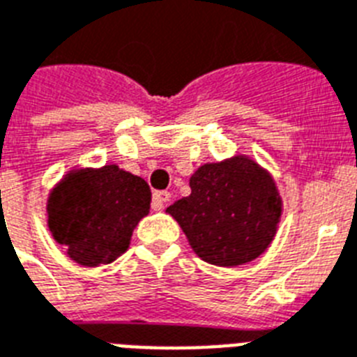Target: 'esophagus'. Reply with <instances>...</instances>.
Segmentation results:
<instances>
[{
    "mask_svg": "<svg viewBox=\"0 0 357 357\" xmlns=\"http://www.w3.org/2000/svg\"><path fill=\"white\" fill-rule=\"evenodd\" d=\"M171 199V193L169 192H155L153 193V210H162L165 206V202Z\"/></svg>",
    "mask_w": 357,
    "mask_h": 357,
    "instance_id": "1",
    "label": "esophagus"
}]
</instances>
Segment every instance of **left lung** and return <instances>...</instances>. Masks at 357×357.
Masks as SVG:
<instances>
[{"label":"left lung","instance_id":"left-lung-1","mask_svg":"<svg viewBox=\"0 0 357 357\" xmlns=\"http://www.w3.org/2000/svg\"><path fill=\"white\" fill-rule=\"evenodd\" d=\"M192 193L165 212L181 225L195 255L234 267L258 258L275 239L282 199L273 176L238 155L204 164L190 178Z\"/></svg>","mask_w":357,"mask_h":357}]
</instances>
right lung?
Segmentation results:
<instances>
[{
	"mask_svg": "<svg viewBox=\"0 0 357 357\" xmlns=\"http://www.w3.org/2000/svg\"><path fill=\"white\" fill-rule=\"evenodd\" d=\"M151 190L116 164L73 169L47 197V227L84 267L110 264L129 249L132 230L149 213Z\"/></svg>",
	"mask_w": 357,
	"mask_h": 357,
	"instance_id": "add662e5",
	"label": "right lung"
}]
</instances>
